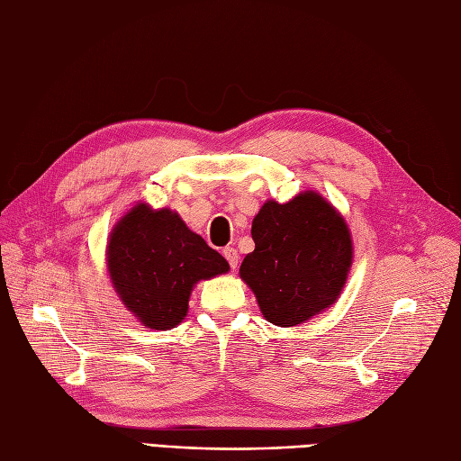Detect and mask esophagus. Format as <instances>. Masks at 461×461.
<instances>
[{
  "label": "esophagus",
  "instance_id": "34e87169",
  "mask_svg": "<svg viewBox=\"0 0 461 461\" xmlns=\"http://www.w3.org/2000/svg\"><path fill=\"white\" fill-rule=\"evenodd\" d=\"M222 256L227 258V261H229V265H230V269H236V267H239V259H240V256H239V252H236L234 248L227 246L225 249H222Z\"/></svg>",
  "mask_w": 461,
  "mask_h": 461
}]
</instances>
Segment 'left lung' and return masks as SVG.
Wrapping results in <instances>:
<instances>
[{
	"instance_id": "left-lung-1",
	"label": "left lung",
	"mask_w": 461,
	"mask_h": 461,
	"mask_svg": "<svg viewBox=\"0 0 461 461\" xmlns=\"http://www.w3.org/2000/svg\"><path fill=\"white\" fill-rule=\"evenodd\" d=\"M256 248L240 265L263 317L294 327L339 298L352 265L344 219L313 192L288 203L267 202L252 222Z\"/></svg>"
}]
</instances>
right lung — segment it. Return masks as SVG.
<instances>
[{
    "label": "right lung",
    "instance_id": "right-lung-1",
    "mask_svg": "<svg viewBox=\"0 0 461 461\" xmlns=\"http://www.w3.org/2000/svg\"><path fill=\"white\" fill-rule=\"evenodd\" d=\"M107 267L124 305L149 329H173L188 312L192 286L229 263L171 209H131L111 232Z\"/></svg>",
    "mask_w": 461,
    "mask_h": 461
}]
</instances>
